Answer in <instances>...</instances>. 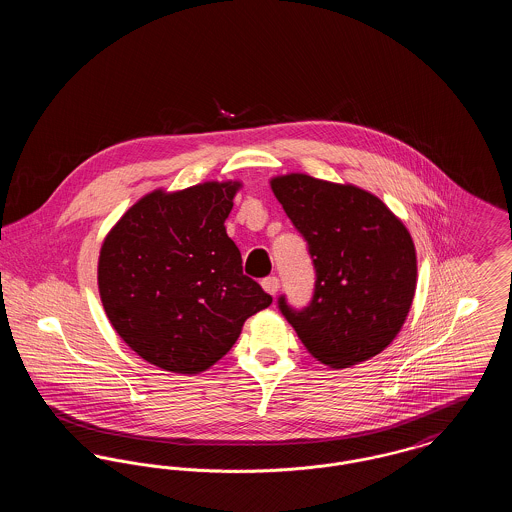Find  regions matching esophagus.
Instances as JSON below:
<instances>
[{"mask_svg":"<svg viewBox=\"0 0 512 512\" xmlns=\"http://www.w3.org/2000/svg\"><path fill=\"white\" fill-rule=\"evenodd\" d=\"M261 286H263V290H265L268 295H276L278 288H280V280H278L276 276H268V278H265V280L261 282Z\"/></svg>","mask_w":512,"mask_h":512,"instance_id":"1","label":"esophagus"}]
</instances>
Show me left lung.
<instances>
[{
  "label": "left lung",
  "instance_id": "1",
  "mask_svg": "<svg viewBox=\"0 0 512 512\" xmlns=\"http://www.w3.org/2000/svg\"><path fill=\"white\" fill-rule=\"evenodd\" d=\"M270 188L309 245L317 272L305 309L278 299L301 343L330 368L382 353L405 324L416 290V251L405 224L353 184L292 172L272 178Z\"/></svg>",
  "mask_w": 512,
  "mask_h": 512
}]
</instances>
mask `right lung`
Instances as JSON below:
<instances>
[{
  "label": "right lung",
  "mask_w": 512,
  "mask_h": 512,
  "mask_svg": "<svg viewBox=\"0 0 512 512\" xmlns=\"http://www.w3.org/2000/svg\"><path fill=\"white\" fill-rule=\"evenodd\" d=\"M240 188L203 182L155 190L105 236L99 297L117 334L147 363L199 374L230 351L247 318L272 303L245 276L224 228Z\"/></svg>",
  "instance_id": "add662e5"
}]
</instances>
